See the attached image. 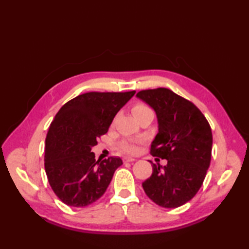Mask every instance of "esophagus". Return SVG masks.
Listing matches in <instances>:
<instances>
[{
    "label": "esophagus",
    "instance_id": "1",
    "mask_svg": "<svg viewBox=\"0 0 249 249\" xmlns=\"http://www.w3.org/2000/svg\"><path fill=\"white\" fill-rule=\"evenodd\" d=\"M135 160H136L135 158L129 157V156H125V157L123 158V161H124V162H131V161H135Z\"/></svg>",
    "mask_w": 249,
    "mask_h": 249
}]
</instances>
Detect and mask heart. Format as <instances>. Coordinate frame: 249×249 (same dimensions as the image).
I'll return each mask as SVG.
<instances>
[{
	"label": "heart",
	"instance_id": "1",
	"mask_svg": "<svg viewBox=\"0 0 249 249\" xmlns=\"http://www.w3.org/2000/svg\"><path fill=\"white\" fill-rule=\"evenodd\" d=\"M133 113L137 120L143 118V116H146V115L154 116V113H153L152 109L143 104L135 105L133 107ZM119 146L122 151L129 153V154H135V153H137V151H138V145H137L136 142L133 140L126 139V140L121 141Z\"/></svg>",
	"mask_w": 249,
	"mask_h": 249
}]
</instances>
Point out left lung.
Segmentation results:
<instances>
[{"label": "left lung", "instance_id": "left-lung-1", "mask_svg": "<svg viewBox=\"0 0 249 249\" xmlns=\"http://www.w3.org/2000/svg\"><path fill=\"white\" fill-rule=\"evenodd\" d=\"M155 111L158 133L151 144L153 156L167 160L153 163L152 176L142 187L153 202L176 209L195 197L210 167L213 137L202 112L171 89H144L136 95Z\"/></svg>", "mask_w": 249, "mask_h": 249}]
</instances>
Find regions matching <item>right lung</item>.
Returning <instances> with one entry per match:
<instances>
[{"label":"right lung","mask_w":249,"mask_h":249,"mask_svg":"<svg viewBox=\"0 0 249 249\" xmlns=\"http://www.w3.org/2000/svg\"><path fill=\"white\" fill-rule=\"evenodd\" d=\"M135 93H86L56 113L46 138L45 170L63 203L83 208L105 194L123 161L120 157L96 160L91 150Z\"/></svg>","instance_id":"add662e5"}]
</instances>
